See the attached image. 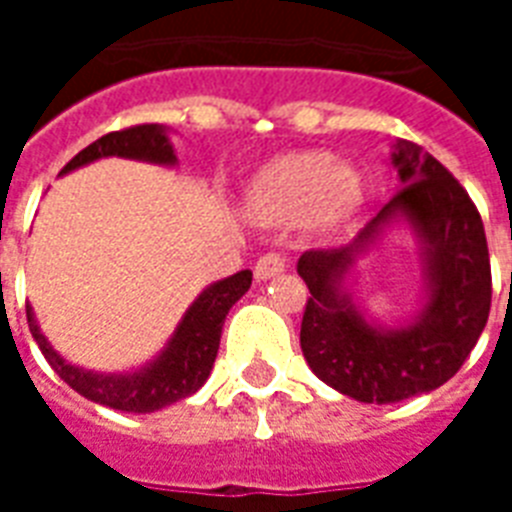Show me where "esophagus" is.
I'll return each mask as SVG.
<instances>
[{
	"mask_svg": "<svg viewBox=\"0 0 512 512\" xmlns=\"http://www.w3.org/2000/svg\"><path fill=\"white\" fill-rule=\"evenodd\" d=\"M284 268H287V257L281 255V252H276V249H271V252H265V255L260 257V260H257L255 276L260 281L273 279V276H279V273H284Z\"/></svg>",
	"mask_w": 512,
	"mask_h": 512,
	"instance_id": "34e87169",
	"label": "esophagus"
}]
</instances>
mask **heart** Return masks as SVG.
<instances>
[{
    "label": "heart",
    "mask_w": 512,
    "mask_h": 512,
    "mask_svg": "<svg viewBox=\"0 0 512 512\" xmlns=\"http://www.w3.org/2000/svg\"><path fill=\"white\" fill-rule=\"evenodd\" d=\"M249 201L265 220H340L361 201V177L324 151L287 154L257 175Z\"/></svg>",
    "instance_id": "b5f03b06"
}]
</instances>
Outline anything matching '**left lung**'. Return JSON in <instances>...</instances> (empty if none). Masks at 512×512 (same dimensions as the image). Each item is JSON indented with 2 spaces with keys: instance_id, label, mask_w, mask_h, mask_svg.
Masks as SVG:
<instances>
[{
  "instance_id": "8db88e82",
  "label": "left lung",
  "mask_w": 512,
  "mask_h": 512,
  "mask_svg": "<svg viewBox=\"0 0 512 512\" xmlns=\"http://www.w3.org/2000/svg\"><path fill=\"white\" fill-rule=\"evenodd\" d=\"M398 188L353 244L308 249L297 273L311 289L300 348L319 380L364 404H396L460 372L492 308V265L476 204L444 164L414 143L393 154ZM406 216L423 239L431 297L412 328H372L341 295V279L381 225Z\"/></svg>"
}]
</instances>
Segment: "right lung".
<instances>
[{
  "mask_svg": "<svg viewBox=\"0 0 512 512\" xmlns=\"http://www.w3.org/2000/svg\"><path fill=\"white\" fill-rule=\"evenodd\" d=\"M103 156H127V159H143V162L154 164H175L170 138L162 124H135L127 130L108 132L90 143L63 167V172H71L82 164L103 159ZM249 284H252V273L239 271L204 289L199 300L185 311L183 321L177 324L175 335L162 356L156 358L154 364L143 366L140 372L132 374H92L79 366L66 364L50 348V342L44 340L28 305L26 319L42 356L68 388H74L79 396L90 398L95 404L122 409V412L146 414L175 404L180 398H188L207 382L217 348H220L225 316L231 311V305L247 292Z\"/></svg>",
  "mask_w": 512,
  "mask_h": 512,
  "instance_id": "add662e5",
  "label": "right lung"
}]
</instances>
